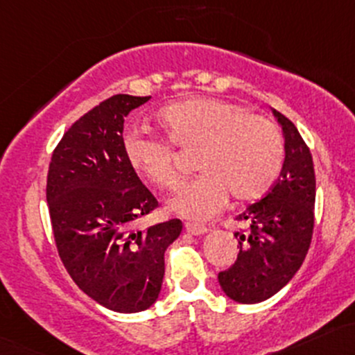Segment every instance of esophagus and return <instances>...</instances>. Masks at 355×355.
<instances>
[{"mask_svg":"<svg viewBox=\"0 0 355 355\" xmlns=\"http://www.w3.org/2000/svg\"><path fill=\"white\" fill-rule=\"evenodd\" d=\"M185 229H187V232H190V234H193V236L205 234V232L209 231V229L205 227V225H202V224H196V222H187V224H185Z\"/></svg>","mask_w":355,"mask_h":355,"instance_id":"34e87169","label":"esophagus"}]
</instances>
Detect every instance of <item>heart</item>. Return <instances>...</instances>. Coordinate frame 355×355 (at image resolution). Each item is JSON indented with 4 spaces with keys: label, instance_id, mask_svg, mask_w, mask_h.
Here are the masks:
<instances>
[{
    "label": "heart",
    "instance_id": "obj_1",
    "mask_svg": "<svg viewBox=\"0 0 355 355\" xmlns=\"http://www.w3.org/2000/svg\"><path fill=\"white\" fill-rule=\"evenodd\" d=\"M157 119L169 141L138 130L128 131L123 153L139 177L162 190H173L180 171L171 146L197 150L193 166L200 173L171 198L175 212L209 219L225 204L227 193L234 202H251L278 180L285 146L276 124L264 116L231 101L193 97L162 109Z\"/></svg>",
    "mask_w": 355,
    "mask_h": 355
}]
</instances>
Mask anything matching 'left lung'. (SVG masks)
I'll list each match as a JSON object with an SVG mask.
<instances>
[{"label":"left lung","instance_id":"1","mask_svg":"<svg viewBox=\"0 0 355 355\" xmlns=\"http://www.w3.org/2000/svg\"><path fill=\"white\" fill-rule=\"evenodd\" d=\"M272 112L285 135V163L266 196L236 217L248 229L234 234L239 239L236 263L219 272L224 293L239 303H259L278 293L300 270L313 236L310 148L286 116Z\"/></svg>","mask_w":355,"mask_h":355}]
</instances>
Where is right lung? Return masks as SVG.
I'll list each match as a JSON object with an SVG mask.
<instances>
[{"label":"right lung","mask_w":355,"mask_h":355,"mask_svg":"<svg viewBox=\"0 0 355 355\" xmlns=\"http://www.w3.org/2000/svg\"><path fill=\"white\" fill-rule=\"evenodd\" d=\"M150 96L116 94L65 131L52 153L46 202L53 239L76 285L121 313L150 309L165 275V251L180 236L171 219L133 231L158 207L123 153L124 118Z\"/></svg>","instance_id":"add662e5"}]
</instances>
